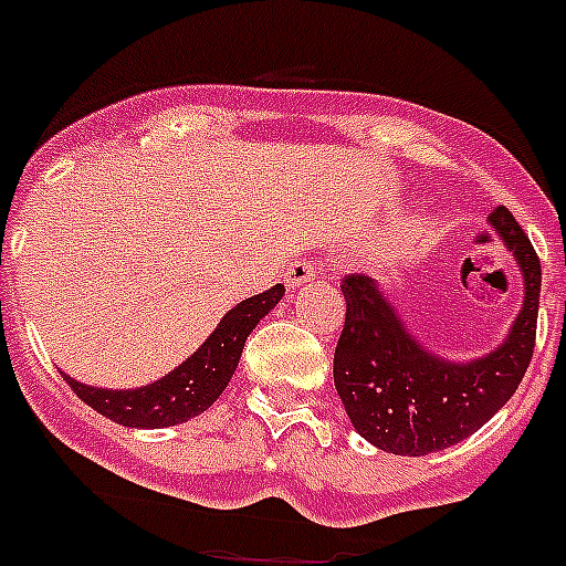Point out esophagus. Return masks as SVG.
Returning <instances> with one entry per match:
<instances>
[{
    "label": "esophagus",
    "mask_w": 566,
    "mask_h": 566,
    "mask_svg": "<svg viewBox=\"0 0 566 566\" xmlns=\"http://www.w3.org/2000/svg\"><path fill=\"white\" fill-rule=\"evenodd\" d=\"M283 277H286L289 289L305 286V283H311V280H314V263H311L308 258H297V261L289 263Z\"/></svg>",
    "instance_id": "34e87169"
}]
</instances>
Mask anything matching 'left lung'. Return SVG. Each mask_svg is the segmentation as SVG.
<instances>
[{
	"label": "left lung",
	"mask_w": 566,
	"mask_h": 566,
	"mask_svg": "<svg viewBox=\"0 0 566 566\" xmlns=\"http://www.w3.org/2000/svg\"><path fill=\"white\" fill-rule=\"evenodd\" d=\"M489 224L520 266L525 300L505 339L476 359L429 350L373 277L342 280L347 314L334 385L356 432L381 452L421 458L460 443L505 407L531 365L542 263L507 207H494Z\"/></svg>",
	"instance_id": "left-lung-1"
}]
</instances>
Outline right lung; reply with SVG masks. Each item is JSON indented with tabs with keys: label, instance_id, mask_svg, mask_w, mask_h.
Listing matches in <instances>:
<instances>
[{
	"label": "right lung",
	"instance_id": "obj_1",
	"mask_svg": "<svg viewBox=\"0 0 566 566\" xmlns=\"http://www.w3.org/2000/svg\"><path fill=\"white\" fill-rule=\"evenodd\" d=\"M286 289L272 286L269 292L241 300L235 308L224 314L216 331L201 342L199 350L181 361L168 376L157 378L151 385L134 387V390H106V387H90L66 376V385L75 390L81 401L90 403L108 421L123 423L132 429H165L185 423L207 407L219 401L221 392L230 385L238 359L243 354V342L255 331V325L266 317L269 311L283 300Z\"/></svg>",
	"mask_w": 566,
	"mask_h": 566
}]
</instances>
